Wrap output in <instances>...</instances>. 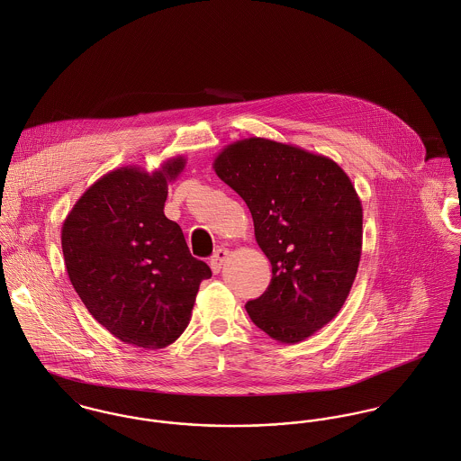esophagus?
I'll use <instances>...</instances> for the list:
<instances>
[{"label":"esophagus","instance_id":"1","mask_svg":"<svg viewBox=\"0 0 461 461\" xmlns=\"http://www.w3.org/2000/svg\"><path fill=\"white\" fill-rule=\"evenodd\" d=\"M229 253H230V251L227 250V249H218V250L214 251V255L210 258V266L211 269H212V273H220V269H221L225 258L229 257Z\"/></svg>","mask_w":461,"mask_h":461}]
</instances>
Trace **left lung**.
Returning <instances> with one entry per match:
<instances>
[{
	"label": "left lung",
	"mask_w": 461,
	"mask_h": 461,
	"mask_svg": "<svg viewBox=\"0 0 461 461\" xmlns=\"http://www.w3.org/2000/svg\"><path fill=\"white\" fill-rule=\"evenodd\" d=\"M216 176L247 203L255 240L269 258L266 293L245 308L280 343H299L331 322L357 275L363 206L331 158L249 137L214 158Z\"/></svg>",
	"instance_id": "1"
}]
</instances>
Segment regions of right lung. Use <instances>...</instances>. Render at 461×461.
<instances>
[{
	"label": "right lung",
	"mask_w": 461,
	"mask_h": 461,
	"mask_svg": "<svg viewBox=\"0 0 461 461\" xmlns=\"http://www.w3.org/2000/svg\"><path fill=\"white\" fill-rule=\"evenodd\" d=\"M185 157L148 172L116 168L96 179L61 227L68 278L84 306L128 345L164 348L186 330L210 266L186 247L181 227L164 214L168 183Z\"/></svg>",
	"instance_id": "add662e5"
}]
</instances>
